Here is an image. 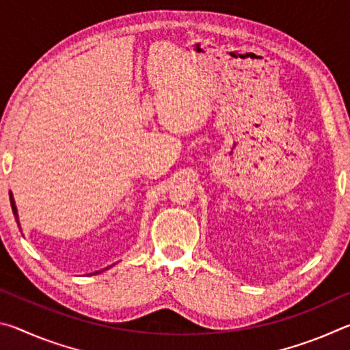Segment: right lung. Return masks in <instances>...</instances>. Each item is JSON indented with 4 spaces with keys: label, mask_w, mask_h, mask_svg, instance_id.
<instances>
[{
    "label": "right lung",
    "mask_w": 350,
    "mask_h": 350,
    "mask_svg": "<svg viewBox=\"0 0 350 350\" xmlns=\"http://www.w3.org/2000/svg\"><path fill=\"white\" fill-rule=\"evenodd\" d=\"M9 196H10V205H12V211H14L15 221H16V224H18V227H20V221H18V211H16V205H15V200H14V196H12V193H9ZM102 271H105V269H103V270H98V271H96V273H91V275H97V273H102Z\"/></svg>",
    "instance_id": "1"
}]
</instances>
